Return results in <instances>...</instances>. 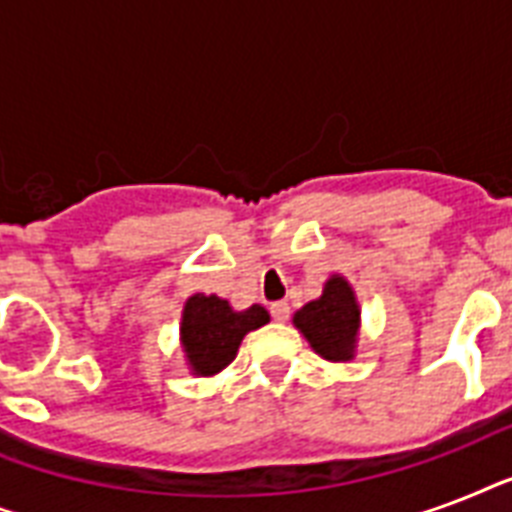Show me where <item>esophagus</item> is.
Segmentation results:
<instances>
[{
	"label": "esophagus",
	"instance_id": "1",
	"mask_svg": "<svg viewBox=\"0 0 512 512\" xmlns=\"http://www.w3.org/2000/svg\"><path fill=\"white\" fill-rule=\"evenodd\" d=\"M271 316L276 321H287L289 319V303H284V300H281V303H273L271 305Z\"/></svg>",
	"mask_w": 512,
	"mask_h": 512
}]
</instances>
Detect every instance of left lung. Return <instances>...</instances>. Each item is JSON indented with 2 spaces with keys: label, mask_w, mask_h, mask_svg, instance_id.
Masks as SVG:
<instances>
[{
  "label": "left lung",
  "mask_w": 512,
  "mask_h": 512,
  "mask_svg": "<svg viewBox=\"0 0 512 512\" xmlns=\"http://www.w3.org/2000/svg\"><path fill=\"white\" fill-rule=\"evenodd\" d=\"M292 324L308 340L316 356L332 364H345L356 356L361 335V305L356 289L340 273L324 281L321 297L295 311Z\"/></svg>",
  "instance_id": "obj_1"
}]
</instances>
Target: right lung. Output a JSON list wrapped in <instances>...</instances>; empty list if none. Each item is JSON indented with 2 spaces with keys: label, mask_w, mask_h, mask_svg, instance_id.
Segmentation results:
<instances>
[{
  "label": "right lung",
  "mask_w": 512,
  "mask_h": 512,
  "mask_svg": "<svg viewBox=\"0 0 512 512\" xmlns=\"http://www.w3.org/2000/svg\"><path fill=\"white\" fill-rule=\"evenodd\" d=\"M268 321L271 313L263 305L233 311V305L223 297L204 292L191 295L183 303L180 316V348L188 372L196 377H215L223 372L239 353L241 340Z\"/></svg>",
  "instance_id": "obj_1"
}]
</instances>
